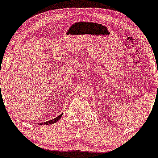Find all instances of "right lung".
I'll return each instance as SVG.
<instances>
[{
    "instance_id": "obj_1",
    "label": "right lung",
    "mask_w": 158,
    "mask_h": 158,
    "mask_svg": "<svg viewBox=\"0 0 158 158\" xmlns=\"http://www.w3.org/2000/svg\"><path fill=\"white\" fill-rule=\"evenodd\" d=\"M62 114H61L60 115H59L58 117H56V118H54V119H52V120H48V121H47V122H44V123H38V124H40V125H42V124H44V125H49V124H51V123H56V122L58 121V120H59V119H60L61 118H62Z\"/></svg>"
}]
</instances>
